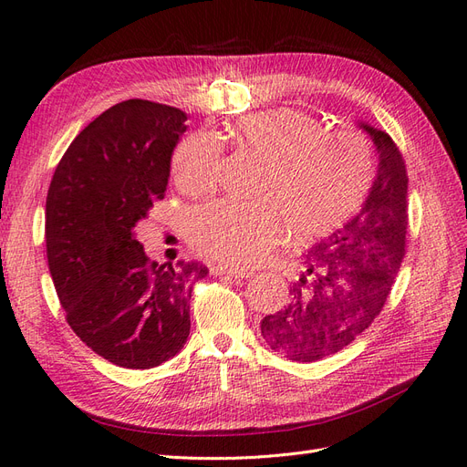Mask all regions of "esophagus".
I'll list each match as a JSON object with an SVG mask.
<instances>
[{
    "label": "esophagus",
    "mask_w": 467,
    "mask_h": 467,
    "mask_svg": "<svg viewBox=\"0 0 467 467\" xmlns=\"http://www.w3.org/2000/svg\"><path fill=\"white\" fill-rule=\"evenodd\" d=\"M210 275H214V276L230 275L234 278H249L253 273L245 271V268H234V266H223V265H210Z\"/></svg>",
    "instance_id": "34e87169"
}]
</instances>
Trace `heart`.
<instances>
[{"label":"heart","instance_id":"b5f03b06","mask_svg":"<svg viewBox=\"0 0 467 467\" xmlns=\"http://www.w3.org/2000/svg\"><path fill=\"white\" fill-rule=\"evenodd\" d=\"M234 142L263 161L253 202L218 201L187 216L191 245L225 266L259 263L282 239L312 242L348 220L370 191L376 160L368 140L352 129L327 130L325 122L296 109H271L242 117ZM222 142L192 132L177 144L171 173L177 187L204 192L214 185Z\"/></svg>","mask_w":467,"mask_h":467}]
</instances>
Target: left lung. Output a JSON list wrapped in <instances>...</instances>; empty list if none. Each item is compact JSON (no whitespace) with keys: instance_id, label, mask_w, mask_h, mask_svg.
<instances>
[{"instance_id":"obj_1","label":"left lung","mask_w":467,"mask_h":467,"mask_svg":"<svg viewBox=\"0 0 467 467\" xmlns=\"http://www.w3.org/2000/svg\"><path fill=\"white\" fill-rule=\"evenodd\" d=\"M379 155L378 177L358 214L304 253L306 273L290 300L261 321V335L278 355L316 362L372 325L405 257L407 169L389 134L360 122Z\"/></svg>"}]
</instances>
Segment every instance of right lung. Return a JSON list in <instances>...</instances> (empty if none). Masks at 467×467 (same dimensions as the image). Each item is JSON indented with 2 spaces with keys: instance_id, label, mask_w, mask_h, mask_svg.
<instances>
[{
  "instance_id": "obj_1",
  "label": "right lung",
  "mask_w": 467,
  "mask_h": 467,
  "mask_svg": "<svg viewBox=\"0 0 467 467\" xmlns=\"http://www.w3.org/2000/svg\"><path fill=\"white\" fill-rule=\"evenodd\" d=\"M175 107L129 99L83 129L47 196V257L74 333L99 357L146 370L173 358L191 333L201 263L158 265L136 239L167 191L171 153L187 130Z\"/></svg>"
}]
</instances>
